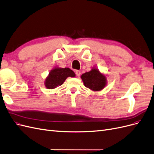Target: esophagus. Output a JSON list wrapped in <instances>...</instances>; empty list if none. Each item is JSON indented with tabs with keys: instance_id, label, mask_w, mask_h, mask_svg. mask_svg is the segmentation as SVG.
I'll use <instances>...</instances> for the list:
<instances>
[{
	"instance_id": "1",
	"label": "esophagus",
	"mask_w": 154,
	"mask_h": 154,
	"mask_svg": "<svg viewBox=\"0 0 154 154\" xmlns=\"http://www.w3.org/2000/svg\"><path fill=\"white\" fill-rule=\"evenodd\" d=\"M75 73H76V75L77 76H80V74H81V72L80 71V70H76Z\"/></svg>"
}]
</instances>
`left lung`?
I'll return each mask as SVG.
<instances>
[{"mask_svg": "<svg viewBox=\"0 0 154 154\" xmlns=\"http://www.w3.org/2000/svg\"><path fill=\"white\" fill-rule=\"evenodd\" d=\"M81 78L86 87L94 91L103 89L106 85V77L95 68L83 74Z\"/></svg>", "mask_w": 154, "mask_h": 154, "instance_id": "1", "label": "left lung"}]
</instances>
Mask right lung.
I'll return each instance as SVG.
<instances>
[{
	"label": "right lung",
	"instance_id": "obj_1",
	"mask_svg": "<svg viewBox=\"0 0 154 154\" xmlns=\"http://www.w3.org/2000/svg\"><path fill=\"white\" fill-rule=\"evenodd\" d=\"M74 77L75 73L69 68L56 67L49 72L48 77L45 82L47 89H52L56 88L63 84L67 77Z\"/></svg>",
	"mask_w": 154,
	"mask_h": 154
}]
</instances>
